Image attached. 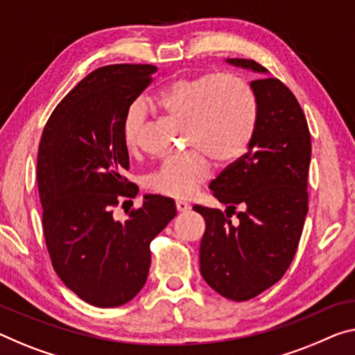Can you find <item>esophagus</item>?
Returning a JSON list of instances; mask_svg holds the SVG:
<instances>
[{"label":"esophagus","mask_w":355,"mask_h":355,"mask_svg":"<svg viewBox=\"0 0 355 355\" xmlns=\"http://www.w3.org/2000/svg\"><path fill=\"white\" fill-rule=\"evenodd\" d=\"M190 209V205L185 201H176V211L178 212H187Z\"/></svg>","instance_id":"34e87169"}]
</instances>
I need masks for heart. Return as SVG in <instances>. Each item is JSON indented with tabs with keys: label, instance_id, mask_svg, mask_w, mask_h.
<instances>
[{
	"label": "heart",
	"instance_id": "b5f03b06",
	"mask_svg": "<svg viewBox=\"0 0 355 355\" xmlns=\"http://www.w3.org/2000/svg\"><path fill=\"white\" fill-rule=\"evenodd\" d=\"M155 106L174 121L187 125L189 143L212 160L228 165L241 159L252 143L257 103L249 85L236 76L205 73L170 83L155 95ZM146 107L135 101L122 119V138L130 152L143 144ZM211 176L202 154L160 163L146 176L149 192L166 198H190Z\"/></svg>",
	"mask_w": 355,
	"mask_h": 355
}]
</instances>
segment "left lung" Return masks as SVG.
Segmentation results:
<instances>
[{"instance_id":"1","label":"left lung","mask_w":355,"mask_h":355,"mask_svg":"<svg viewBox=\"0 0 355 355\" xmlns=\"http://www.w3.org/2000/svg\"><path fill=\"white\" fill-rule=\"evenodd\" d=\"M227 62L257 73L250 80L257 125L249 150L209 185L231 212L198 205L193 211L206 220L201 276L222 297L246 302L276 284L295 257L308 212L311 135L286 84L270 78L255 60ZM232 214L236 223L231 222Z\"/></svg>"}]
</instances>
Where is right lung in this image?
<instances>
[{
	"mask_svg": "<svg viewBox=\"0 0 355 355\" xmlns=\"http://www.w3.org/2000/svg\"><path fill=\"white\" fill-rule=\"evenodd\" d=\"M155 71L130 63L92 71L58 103L42 132L37 189L47 252L63 284L98 308L136 297L149 272L152 239L176 217L174 201L160 195H146L127 220L112 216L138 193L125 178L123 114Z\"/></svg>",
	"mask_w": 355,
	"mask_h": 355,
	"instance_id": "right-lung-1",
	"label": "right lung"
}]
</instances>
